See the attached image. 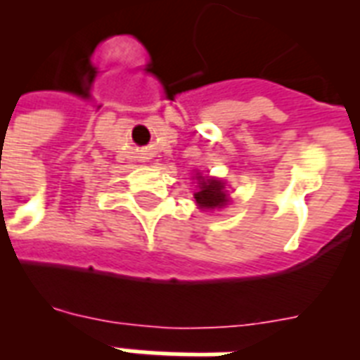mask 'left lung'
<instances>
[{
    "instance_id": "8db88e82",
    "label": "left lung",
    "mask_w": 360,
    "mask_h": 360,
    "mask_svg": "<svg viewBox=\"0 0 360 360\" xmlns=\"http://www.w3.org/2000/svg\"><path fill=\"white\" fill-rule=\"evenodd\" d=\"M198 179V191L194 192V200H196L200 209H222L228 205V194H226V186L220 179L214 177H203L196 174Z\"/></svg>"
}]
</instances>
